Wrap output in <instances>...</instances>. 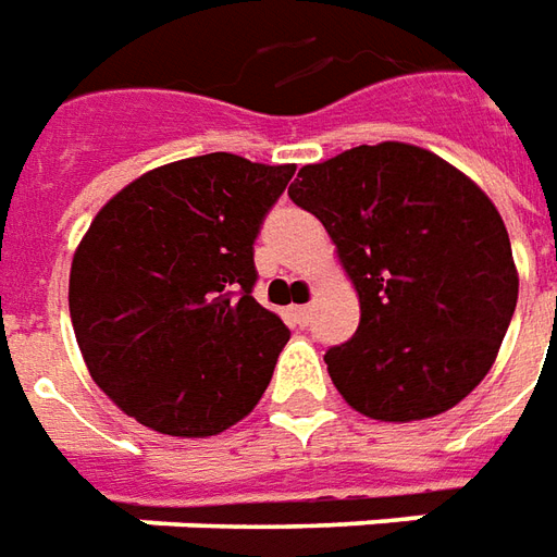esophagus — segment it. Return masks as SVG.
<instances>
[{
	"label": "esophagus",
	"instance_id": "obj_1",
	"mask_svg": "<svg viewBox=\"0 0 557 557\" xmlns=\"http://www.w3.org/2000/svg\"><path fill=\"white\" fill-rule=\"evenodd\" d=\"M287 318L297 323V326H309L311 306H290V309H287Z\"/></svg>",
	"mask_w": 557,
	"mask_h": 557
}]
</instances>
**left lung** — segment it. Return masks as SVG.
<instances>
[{
	"instance_id": "1",
	"label": "left lung",
	"mask_w": 557,
	"mask_h": 557,
	"mask_svg": "<svg viewBox=\"0 0 557 557\" xmlns=\"http://www.w3.org/2000/svg\"><path fill=\"white\" fill-rule=\"evenodd\" d=\"M290 200L330 234L360 299V326L326 350L354 411L381 423L459 405L507 335L519 272L480 185L423 146L384 140L299 168Z\"/></svg>"
}]
</instances>
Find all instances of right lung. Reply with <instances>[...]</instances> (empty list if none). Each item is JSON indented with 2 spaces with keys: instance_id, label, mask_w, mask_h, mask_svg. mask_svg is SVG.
<instances>
[{
  "instance_id": "1",
  "label": "right lung",
  "mask_w": 557,
  "mask_h": 557,
  "mask_svg": "<svg viewBox=\"0 0 557 557\" xmlns=\"http://www.w3.org/2000/svg\"><path fill=\"white\" fill-rule=\"evenodd\" d=\"M294 164L209 152L110 197L71 260L83 362L122 413L161 435L239 423L270 384L287 326L251 297L255 236Z\"/></svg>"
}]
</instances>
